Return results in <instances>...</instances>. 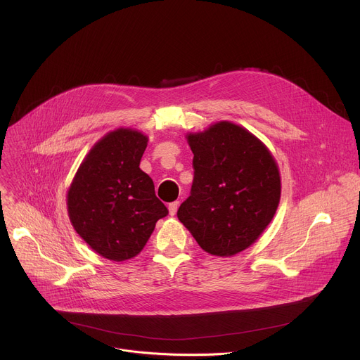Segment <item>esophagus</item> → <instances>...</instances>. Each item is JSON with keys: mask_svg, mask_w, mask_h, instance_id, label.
<instances>
[{"mask_svg": "<svg viewBox=\"0 0 360 360\" xmlns=\"http://www.w3.org/2000/svg\"><path fill=\"white\" fill-rule=\"evenodd\" d=\"M179 200H175V202H172V203H169V207H168V210H169V215L171 217H174V215H176V211H178V208H179Z\"/></svg>", "mask_w": 360, "mask_h": 360, "instance_id": "esophagus-1", "label": "esophagus"}]
</instances>
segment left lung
<instances>
[{"label": "left lung", "instance_id": "8db88e82", "mask_svg": "<svg viewBox=\"0 0 360 360\" xmlns=\"http://www.w3.org/2000/svg\"><path fill=\"white\" fill-rule=\"evenodd\" d=\"M186 141L193 182L178 219L198 245L215 256H233L258 239L275 217L281 174L266 145L246 128L219 121Z\"/></svg>", "mask_w": 360, "mask_h": 360}]
</instances>
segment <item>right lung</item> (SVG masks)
Here are the masks:
<instances>
[{"label":"right lung","mask_w":360,"mask_h":360,"mask_svg":"<svg viewBox=\"0 0 360 360\" xmlns=\"http://www.w3.org/2000/svg\"><path fill=\"white\" fill-rule=\"evenodd\" d=\"M148 136L118 128L86 153L67 193L70 221L102 258L132 259L146 245L158 219L168 215L155 186L139 168Z\"/></svg>","instance_id":"add662e5"}]
</instances>
